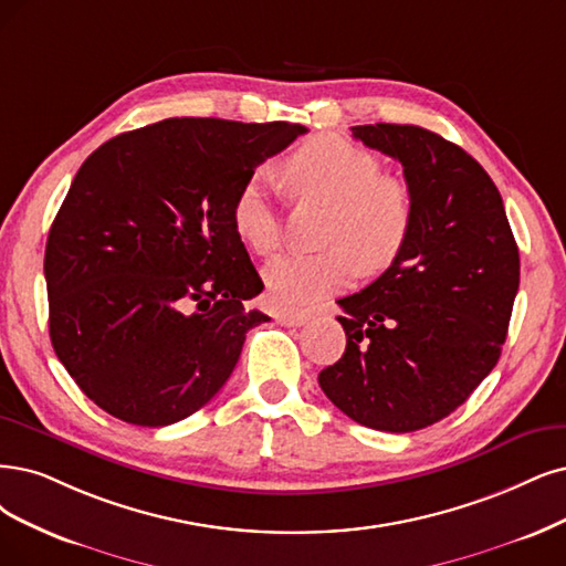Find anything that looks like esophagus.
<instances>
[{
	"instance_id": "34e87169",
	"label": "esophagus",
	"mask_w": 566,
	"mask_h": 566,
	"mask_svg": "<svg viewBox=\"0 0 566 566\" xmlns=\"http://www.w3.org/2000/svg\"><path fill=\"white\" fill-rule=\"evenodd\" d=\"M277 324L282 326H303L307 319H310V312H294V310H284V312H277Z\"/></svg>"
}]
</instances>
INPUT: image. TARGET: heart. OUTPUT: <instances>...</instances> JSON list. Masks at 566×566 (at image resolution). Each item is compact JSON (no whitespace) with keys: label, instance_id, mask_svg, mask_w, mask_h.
<instances>
[{"label":"heart","instance_id":"obj_1","mask_svg":"<svg viewBox=\"0 0 566 566\" xmlns=\"http://www.w3.org/2000/svg\"><path fill=\"white\" fill-rule=\"evenodd\" d=\"M284 179L303 200L331 207L319 254H286L265 268V286L280 307H303L347 289L366 275L394 265L412 233L415 200L410 186L382 175L370 151L336 135L303 142L284 160ZM238 235L261 256L275 254L282 244V223L270 179L251 175L233 198Z\"/></svg>","mask_w":566,"mask_h":566}]
</instances>
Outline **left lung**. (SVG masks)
Listing matches in <instances>:
<instances>
[{
    "instance_id": "1",
    "label": "left lung",
    "mask_w": 566,
    "mask_h": 566,
    "mask_svg": "<svg viewBox=\"0 0 566 566\" xmlns=\"http://www.w3.org/2000/svg\"><path fill=\"white\" fill-rule=\"evenodd\" d=\"M352 135L403 165L415 221L394 265L338 301L347 347L319 385L354 422L408 433L454 412L496 366L520 254L494 181L462 146L420 125Z\"/></svg>"
}]
</instances>
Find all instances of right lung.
Listing matches in <instances>:
<instances>
[{
  "label": "right lung",
  "instance_id": "right-lung-1",
  "mask_svg": "<svg viewBox=\"0 0 566 566\" xmlns=\"http://www.w3.org/2000/svg\"><path fill=\"white\" fill-rule=\"evenodd\" d=\"M294 123L165 118L95 149L51 226L49 333L88 399L137 427L200 410L233 373L263 282L233 226Z\"/></svg>",
  "mask_w": 566,
  "mask_h": 566
}]
</instances>
